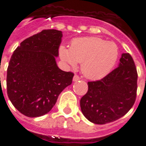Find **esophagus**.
Returning <instances> with one entry per match:
<instances>
[{"label": "esophagus", "mask_w": 146, "mask_h": 146, "mask_svg": "<svg viewBox=\"0 0 146 146\" xmlns=\"http://www.w3.org/2000/svg\"><path fill=\"white\" fill-rule=\"evenodd\" d=\"M80 80V77L77 75H74L73 76V80L74 81V82H76V81H77V80Z\"/></svg>", "instance_id": "1"}]
</instances>
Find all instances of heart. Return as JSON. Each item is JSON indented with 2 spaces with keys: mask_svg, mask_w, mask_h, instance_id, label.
Masks as SVG:
<instances>
[{
  "mask_svg": "<svg viewBox=\"0 0 146 146\" xmlns=\"http://www.w3.org/2000/svg\"><path fill=\"white\" fill-rule=\"evenodd\" d=\"M115 43L95 36L74 39L70 48H59V56L64 62L75 67L81 63V73L89 80H99L110 73L118 58Z\"/></svg>",
  "mask_w": 146,
  "mask_h": 146,
  "instance_id": "1",
  "label": "heart"
}]
</instances>
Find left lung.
<instances>
[{
	"instance_id": "1",
	"label": "left lung",
	"mask_w": 146,
	"mask_h": 146,
	"mask_svg": "<svg viewBox=\"0 0 146 146\" xmlns=\"http://www.w3.org/2000/svg\"><path fill=\"white\" fill-rule=\"evenodd\" d=\"M138 73L128 53H123L118 67L98 81L88 82L80 109L89 121L105 124L119 119L131 109L137 92Z\"/></svg>"
}]
</instances>
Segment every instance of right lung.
<instances>
[{
  "label": "right lung",
  "instance_id": "obj_1",
  "mask_svg": "<svg viewBox=\"0 0 146 146\" xmlns=\"http://www.w3.org/2000/svg\"><path fill=\"white\" fill-rule=\"evenodd\" d=\"M62 32L44 30L24 40L11 55L7 92L12 105L28 117L49 113L58 95L72 84L73 74L57 66Z\"/></svg>",
  "mask_w": 146,
  "mask_h": 146
}]
</instances>
